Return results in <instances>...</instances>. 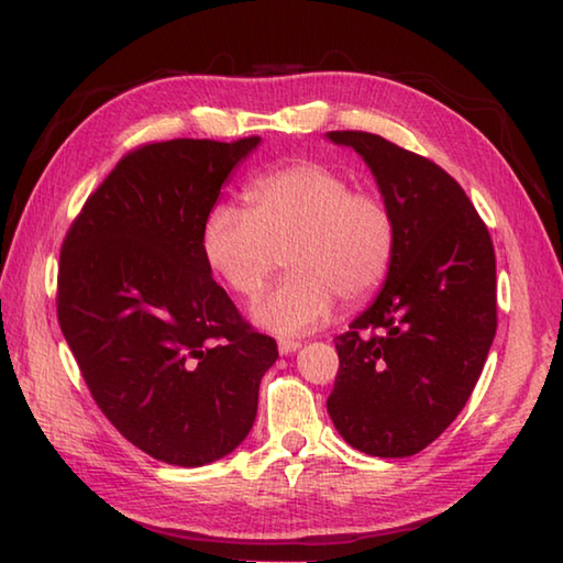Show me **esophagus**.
<instances>
[{
	"label": "esophagus",
	"mask_w": 563,
	"mask_h": 563,
	"mask_svg": "<svg viewBox=\"0 0 563 563\" xmlns=\"http://www.w3.org/2000/svg\"><path fill=\"white\" fill-rule=\"evenodd\" d=\"M276 346H279V353H284V356H287V353L297 351V349L301 346V343L294 341V339H279V343H276Z\"/></svg>",
	"instance_id": "obj_1"
}]
</instances>
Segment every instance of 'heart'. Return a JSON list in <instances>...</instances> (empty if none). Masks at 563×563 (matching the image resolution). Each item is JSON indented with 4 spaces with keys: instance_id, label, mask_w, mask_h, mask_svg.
<instances>
[{
    "instance_id": "b5f03b06",
    "label": "heart",
    "mask_w": 563,
    "mask_h": 563,
    "mask_svg": "<svg viewBox=\"0 0 563 563\" xmlns=\"http://www.w3.org/2000/svg\"><path fill=\"white\" fill-rule=\"evenodd\" d=\"M398 222L371 187H351L339 167L294 161L244 187V210L220 205L207 214L202 252L236 297L252 299L282 269L291 274L254 303L252 317L274 333H301L343 303L380 289L396 260Z\"/></svg>"
}]
</instances>
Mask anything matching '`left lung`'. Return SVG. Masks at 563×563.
I'll return each mask as SVG.
<instances>
[{
  "mask_svg": "<svg viewBox=\"0 0 563 563\" xmlns=\"http://www.w3.org/2000/svg\"><path fill=\"white\" fill-rule=\"evenodd\" d=\"M376 175L398 250L378 299L336 341L327 400L341 438L373 457H410L465 408L497 331L495 246L475 205L430 157L376 133L331 131Z\"/></svg>",
  "mask_w": 563,
  "mask_h": 563,
  "instance_id": "obj_1",
  "label": "left lung"
}]
</instances>
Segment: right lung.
Listing matches in <instances>:
<instances>
[{
	"label": "right lung",
	"instance_id": "right-lung-1",
	"mask_svg": "<svg viewBox=\"0 0 563 563\" xmlns=\"http://www.w3.org/2000/svg\"><path fill=\"white\" fill-rule=\"evenodd\" d=\"M232 143H145L88 195L62 244L58 327L96 406L137 450L200 467L252 430L276 341L212 279L202 227L232 167Z\"/></svg>",
	"mask_w": 563,
	"mask_h": 563
}]
</instances>
